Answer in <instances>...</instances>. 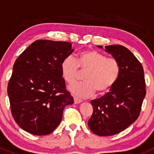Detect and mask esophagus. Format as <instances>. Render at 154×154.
<instances>
[{
  "mask_svg": "<svg viewBox=\"0 0 154 154\" xmlns=\"http://www.w3.org/2000/svg\"><path fill=\"white\" fill-rule=\"evenodd\" d=\"M82 102V100H80V99L79 98H76V97H74V103L75 104H79V103H81Z\"/></svg>",
  "mask_w": 154,
  "mask_h": 154,
  "instance_id": "obj_1",
  "label": "esophagus"
}]
</instances>
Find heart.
<instances>
[{"label": "heart", "instance_id": "obj_1", "mask_svg": "<svg viewBox=\"0 0 154 154\" xmlns=\"http://www.w3.org/2000/svg\"><path fill=\"white\" fill-rule=\"evenodd\" d=\"M87 70L84 77L85 82L75 84L69 87L75 96L82 98L90 97L95 93L99 95L110 90L118 79L120 66L114 58H107L103 54L94 50L80 52L75 60L67 57L62 60L60 70L63 79L68 84L75 83L79 69Z\"/></svg>", "mask_w": 154, "mask_h": 154}]
</instances>
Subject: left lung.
Returning a JSON list of instances; mask_svg holds the SVG:
<instances>
[{"instance_id":"left-lung-1","label":"left lung","mask_w":154,"mask_h":154,"mask_svg":"<svg viewBox=\"0 0 154 154\" xmlns=\"http://www.w3.org/2000/svg\"><path fill=\"white\" fill-rule=\"evenodd\" d=\"M105 48L118 61L120 72L109 92L90 102L93 113L89 128L103 137L117 134L131 125L140 115L146 94L143 67L135 56L123 45H112Z\"/></svg>"}]
</instances>
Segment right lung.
Listing matches in <instances>:
<instances>
[{"instance_id":"obj_1","label":"right lung","mask_w":154,"mask_h":154,"mask_svg":"<svg viewBox=\"0 0 154 154\" xmlns=\"http://www.w3.org/2000/svg\"><path fill=\"white\" fill-rule=\"evenodd\" d=\"M73 51L70 42L36 40L16 59L7 92L12 116L22 129L49 134L61 123L64 107L73 103L60 70Z\"/></svg>"}]
</instances>
